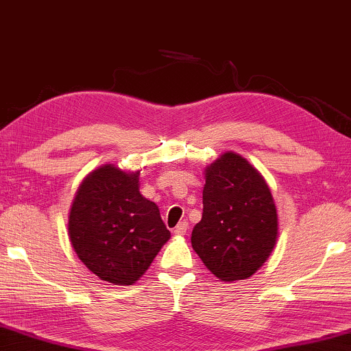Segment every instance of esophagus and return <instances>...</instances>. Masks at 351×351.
I'll return each instance as SVG.
<instances>
[{
	"mask_svg": "<svg viewBox=\"0 0 351 351\" xmlns=\"http://www.w3.org/2000/svg\"><path fill=\"white\" fill-rule=\"evenodd\" d=\"M186 230H188V222L183 221V222H179V226L174 228V233L180 234V237H182V234L186 233Z\"/></svg>",
	"mask_w": 351,
	"mask_h": 351,
	"instance_id": "1",
	"label": "esophagus"
}]
</instances>
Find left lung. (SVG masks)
<instances>
[{
    "mask_svg": "<svg viewBox=\"0 0 351 351\" xmlns=\"http://www.w3.org/2000/svg\"><path fill=\"white\" fill-rule=\"evenodd\" d=\"M277 238V206L264 177L241 155L222 154L205 169L194 252L221 281L245 280L266 263Z\"/></svg>",
    "mask_w": 351,
    "mask_h": 351,
    "instance_id": "left-lung-1",
    "label": "left lung"
}]
</instances>
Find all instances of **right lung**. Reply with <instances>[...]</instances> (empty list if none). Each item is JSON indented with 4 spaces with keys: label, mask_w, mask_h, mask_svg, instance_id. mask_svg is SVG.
<instances>
[{
    "label": "right lung",
    "mask_w": 351,
    "mask_h": 351,
    "mask_svg": "<svg viewBox=\"0 0 351 351\" xmlns=\"http://www.w3.org/2000/svg\"><path fill=\"white\" fill-rule=\"evenodd\" d=\"M140 171L104 165L74 196L68 234L79 260L96 277L128 286L145 275L171 238L158 206L140 193Z\"/></svg>",
    "instance_id": "1"
}]
</instances>
